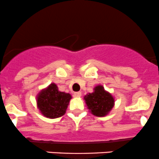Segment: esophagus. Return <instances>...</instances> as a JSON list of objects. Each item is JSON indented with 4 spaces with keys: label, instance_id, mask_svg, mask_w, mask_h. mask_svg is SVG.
<instances>
[{
    "label": "esophagus",
    "instance_id": "1",
    "mask_svg": "<svg viewBox=\"0 0 159 159\" xmlns=\"http://www.w3.org/2000/svg\"><path fill=\"white\" fill-rule=\"evenodd\" d=\"M81 95H82L81 92H75L74 93V97H81Z\"/></svg>",
    "mask_w": 159,
    "mask_h": 159
}]
</instances>
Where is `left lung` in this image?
<instances>
[{"mask_svg": "<svg viewBox=\"0 0 159 159\" xmlns=\"http://www.w3.org/2000/svg\"><path fill=\"white\" fill-rule=\"evenodd\" d=\"M84 100L88 109L97 117L107 115L114 105V97L111 93L105 91L104 88L100 85L94 88L92 93L85 96Z\"/></svg>", "mask_w": 159, "mask_h": 159, "instance_id": "8db88e82", "label": "left lung"}]
</instances>
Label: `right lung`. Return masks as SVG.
Masks as SVG:
<instances>
[{
	"label": "right lung",
	"mask_w": 159,
	"mask_h": 159,
	"mask_svg": "<svg viewBox=\"0 0 159 159\" xmlns=\"http://www.w3.org/2000/svg\"><path fill=\"white\" fill-rule=\"evenodd\" d=\"M71 98L70 93L60 92L55 83H51L38 95V107L46 117L57 118L65 114Z\"/></svg>",
	"instance_id": "right-lung-1"
}]
</instances>
